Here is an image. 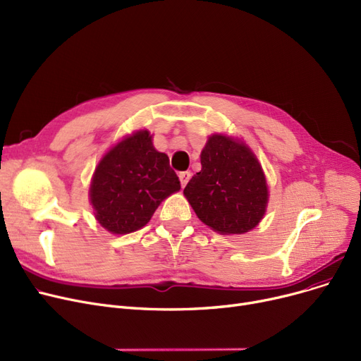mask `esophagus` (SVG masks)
<instances>
[{"label": "esophagus", "mask_w": 361, "mask_h": 361, "mask_svg": "<svg viewBox=\"0 0 361 361\" xmlns=\"http://www.w3.org/2000/svg\"><path fill=\"white\" fill-rule=\"evenodd\" d=\"M180 183H181V185L184 187L187 183H189V180H190V177H192V172L190 171H183V172H180Z\"/></svg>", "instance_id": "34e87169"}]
</instances>
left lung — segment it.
Masks as SVG:
<instances>
[{
  "label": "left lung",
  "mask_w": 361,
  "mask_h": 361,
  "mask_svg": "<svg viewBox=\"0 0 361 361\" xmlns=\"http://www.w3.org/2000/svg\"><path fill=\"white\" fill-rule=\"evenodd\" d=\"M202 169L184 195L202 223L223 234L252 230L265 214L267 181L255 154L226 135L209 137L200 154Z\"/></svg>",
  "instance_id": "1"
}]
</instances>
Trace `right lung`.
Returning <instances> with one entry per match:
<instances>
[{"mask_svg":"<svg viewBox=\"0 0 361 361\" xmlns=\"http://www.w3.org/2000/svg\"><path fill=\"white\" fill-rule=\"evenodd\" d=\"M180 187L168 156L154 150L149 131H138L104 154L90 199L106 230L127 234L146 226L159 203Z\"/></svg>","mask_w":361,"mask_h":361,"instance_id":"1","label":"right lung"}]
</instances>
